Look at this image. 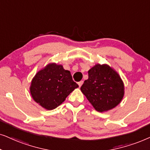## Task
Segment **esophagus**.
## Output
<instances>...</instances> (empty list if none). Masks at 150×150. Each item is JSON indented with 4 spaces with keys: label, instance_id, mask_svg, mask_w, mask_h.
<instances>
[{
    "label": "esophagus",
    "instance_id": "1",
    "mask_svg": "<svg viewBox=\"0 0 150 150\" xmlns=\"http://www.w3.org/2000/svg\"><path fill=\"white\" fill-rule=\"evenodd\" d=\"M83 81H79V82L77 83H78L79 86V87H81V85L83 84Z\"/></svg>",
    "mask_w": 150,
    "mask_h": 150
}]
</instances>
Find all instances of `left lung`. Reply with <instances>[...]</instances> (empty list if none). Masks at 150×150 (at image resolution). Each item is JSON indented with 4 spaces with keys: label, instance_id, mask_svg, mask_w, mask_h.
<instances>
[{
    "label": "left lung",
    "instance_id": "obj_1",
    "mask_svg": "<svg viewBox=\"0 0 150 150\" xmlns=\"http://www.w3.org/2000/svg\"><path fill=\"white\" fill-rule=\"evenodd\" d=\"M81 91L96 110L102 112L117 106L124 95L118 73L106 64H96L88 71V79Z\"/></svg>",
    "mask_w": 150,
    "mask_h": 150
}]
</instances>
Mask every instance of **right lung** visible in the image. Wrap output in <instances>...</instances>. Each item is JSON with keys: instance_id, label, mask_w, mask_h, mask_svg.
Listing matches in <instances>:
<instances>
[{"instance_id": "right-lung-1", "label": "right lung", "mask_w": 150, "mask_h": 150, "mask_svg": "<svg viewBox=\"0 0 150 150\" xmlns=\"http://www.w3.org/2000/svg\"><path fill=\"white\" fill-rule=\"evenodd\" d=\"M77 87L69 71L62 65L50 64L33 77L30 92L35 102L51 110L59 106Z\"/></svg>"}]
</instances>
